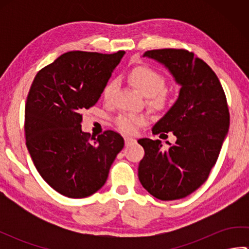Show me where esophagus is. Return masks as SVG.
Listing matches in <instances>:
<instances>
[{
	"mask_svg": "<svg viewBox=\"0 0 249 249\" xmlns=\"http://www.w3.org/2000/svg\"><path fill=\"white\" fill-rule=\"evenodd\" d=\"M133 143H136L135 138H131V137H125V145L126 146H128Z\"/></svg>",
	"mask_w": 249,
	"mask_h": 249,
	"instance_id": "34e87169",
	"label": "esophagus"
}]
</instances>
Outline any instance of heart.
Segmentation results:
<instances>
[{
	"label": "heart",
	"mask_w": 249,
	"mask_h": 249,
	"mask_svg": "<svg viewBox=\"0 0 249 249\" xmlns=\"http://www.w3.org/2000/svg\"><path fill=\"white\" fill-rule=\"evenodd\" d=\"M128 81L137 91L147 99V105L155 111H165L172 103V95L166 88L167 78L155 68L147 65H138L128 73ZM118 87L114 79L105 84L102 96L105 103H110L112 95ZM143 115L122 113L115 119L114 124L120 131L125 134H134L142 125L145 124Z\"/></svg>",
	"instance_id": "b5f03b06"
}]
</instances>
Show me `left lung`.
I'll list each match as a JSON object with an SVG mask.
<instances>
[{
  "instance_id": "8db88e82",
  "label": "left lung",
  "mask_w": 249,
  "mask_h": 249,
  "mask_svg": "<svg viewBox=\"0 0 249 249\" xmlns=\"http://www.w3.org/2000/svg\"><path fill=\"white\" fill-rule=\"evenodd\" d=\"M165 64L182 86L173 107L153 127V134L177 137L163 150L160 140L139 139L144 157L138 177L155 198L170 201L197 190L217 161L230 113L219 79L204 61L185 49H157L144 53Z\"/></svg>"
}]
</instances>
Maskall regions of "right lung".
<instances>
[{
	"instance_id": "right-lung-1",
	"label": "right lung",
	"mask_w": 249,
	"mask_h": 249,
	"mask_svg": "<svg viewBox=\"0 0 249 249\" xmlns=\"http://www.w3.org/2000/svg\"><path fill=\"white\" fill-rule=\"evenodd\" d=\"M125 51H71L37 72L25 103V143L50 186L68 198L96 193L124 147L113 130L97 138L81 130L82 112L97 103Z\"/></svg>"
}]
</instances>
